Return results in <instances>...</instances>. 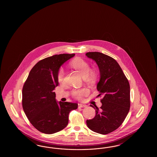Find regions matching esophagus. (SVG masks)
I'll return each instance as SVG.
<instances>
[{"instance_id": "obj_1", "label": "esophagus", "mask_w": 157, "mask_h": 157, "mask_svg": "<svg viewBox=\"0 0 157 157\" xmlns=\"http://www.w3.org/2000/svg\"><path fill=\"white\" fill-rule=\"evenodd\" d=\"M86 106V105L82 104H78V107L79 108H85Z\"/></svg>"}]
</instances>
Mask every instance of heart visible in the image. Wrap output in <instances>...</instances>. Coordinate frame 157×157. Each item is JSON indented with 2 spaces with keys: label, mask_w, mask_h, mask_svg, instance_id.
<instances>
[{
  "label": "heart",
  "mask_w": 157,
  "mask_h": 157,
  "mask_svg": "<svg viewBox=\"0 0 157 157\" xmlns=\"http://www.w3.org/2000/svg\"><path fill=\"white\" fill-rule=\"evenodd\" d=\"M71 66L72 67L75 68L84 78L89 76H92L93 75L92 72L90 74V67L89 64L82 59H74L71 63ZM64 75L65 73L64 70L63 68L59 69L57 75V81L59 83H62L64 81ZM87 92V90L85 88L75 89L72 91V95L76 98H81Z\"/></svg>",
  "instance_id": "heart-1"
}]
</instances>
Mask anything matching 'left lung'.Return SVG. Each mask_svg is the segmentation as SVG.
I'll return each instance as SVG.
<instances>
[{
    "label": "left lung",
    "mask_w": 157,
    "mask_h": 157,
    "mask_svg": "<svg viewBox=\"0 0 157 157\" xmlns=\"http://www.w3.org/2000/svg\"><path fill=\"white\" fill-rule=\"evenodd\" d=\"M98 65L100 79L97 89L102 96V106L95 109V117L87 120L91 131L101 134L110 133L123 123L130 108V86L121 68L113 58L104 53L92 52L86 53Z\"/></svg>",
    "instance_id": "obj_1"
}]
</instances>
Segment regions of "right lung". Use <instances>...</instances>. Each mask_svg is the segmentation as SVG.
I'll return each instance as SVG.
<instances>
[{"label":"right lung","mask_w":157,"mask_h":157,"mask_svg":"<svg viewBox=\"0 0 157 157\" xmlns=\"http://www.w3.org/2000/svg\"><path fill=\"white\" fill-rule=\"evenodd\" d=\"M75 54H60L47 57L32 68L22 89V107L29 121L44 133L52 134L66 127L68 114L78 104L56 100L53 90L59 85L60 67Z\"/></svg>","instance_id":"add662e5"}]
</instances>
